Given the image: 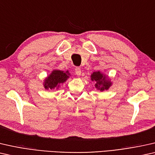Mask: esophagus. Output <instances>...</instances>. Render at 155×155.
<instances>
[{
  "instance_id": "obj_1",
  "label": "esophagus",
  "mask_w": 155,
  "mask_h": 155,
  "mask_svg": "<svg viewBox=\"0 0 155 155\" xmlns=\"http://www.w3.org/2000/svg\"><path fill=\"white\" fill-rule=\"evenodd\" d=\"M75 73L77 76H80L81 74V70L80 67H76L75 68Z\"/></svg>"
}]
</instances>
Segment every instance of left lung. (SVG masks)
Here are the masks:
<instances>
[{
	"label": "left lung",
	"mask_w": 155,
	"mask_h": 155,
	"mask_svg": "<svg viewBox=\"0 0 155 155\" xmlns=\"http://www.w3.org/2000/svg\"><path fill=\"white\" fill-rule=\"evenodd\" d=\"M91 77L93 81H95V88L100 91L108 90L109 88L112 86V82L110 80L100 71H94L91 74Z\"/></svg>",
	"instance_id": "1"
}]
</instances>
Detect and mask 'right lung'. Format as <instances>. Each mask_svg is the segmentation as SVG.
<instances>
[{"mask_svg": "<svg viewBox=\"0 0 155 155\" xmlns=\"http://www.w3.org/2000/svg\"><path fill=\"white\" fill-rule=\"evenodd\" d=\"M70 74L69 73L68 71H63L61 70H53L51 74L48 75V77L45 78L44 83V88L46 90L49 89H54L58 88L60 86V84H63V83L66 81L67 78H69Z\"/></svg>", "mask_w": 155, "mask_h": 155, "instance_id": "add662e5", "label": "right lung"}]
</instances>
